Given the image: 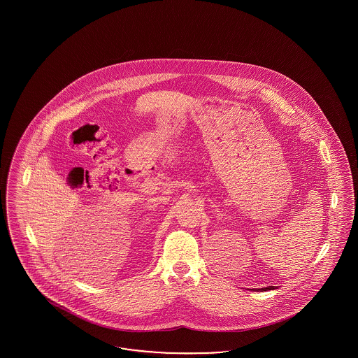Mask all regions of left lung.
Instances as JSON below:
<instances>
[{
  "mask_svg": "<svg viewBox=\"0 0 358 358\" xmlns=\"http://www.w3.org/2000/svg\"><path fill=\"white\" fill-rule=\"evenodd\" d=\"M275 289V287H273V286H268V287H264V291H267V289Z\"/></svg>",
  "mask_w": 358,
  "mask_h": 358,
  "instance_id": "left-lung-1",
  "label": "left lung"
}]
</instances>
